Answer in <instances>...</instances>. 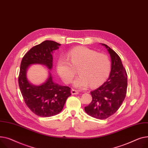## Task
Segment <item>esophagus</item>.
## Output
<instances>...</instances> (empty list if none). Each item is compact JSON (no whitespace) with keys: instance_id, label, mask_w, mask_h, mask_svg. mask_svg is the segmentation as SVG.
Returning <instances> with one entry per match:
<instances>
[{"instance_id":"1","label":"esophagus","mask_w":148,"mask_h":148,"mask_svg":"<svg viewBox=\"0 0 148 148\" xmlns=\"http://www.w3.org/2000/svg\"><path fill=\"white\" fill-rule=\"evenodd\" d=\"M71 94L72 95H75V94H79V92H78V91L76 90H74V89H72L71 90Z\"/></svg>"}]
</instances>
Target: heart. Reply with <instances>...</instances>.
I'll list each match as a JSON object with an SVG mask.
<instances>
[{"label": "heart", "mask_w": 148, "mask_h": 148, "mask_svg": "<svg viewBox=\"0 0 148 148\" xmlns=\"http://www.w3.org/2000/svg\"><path fill=\"white\" fill-rule=\"evenodd\" d=\"M68 59L59 58L57 71L62 80L66 84L71 83L75 75V68L79 67L80 75L75 78L73 85L79 89H85L90 85L95 87L101 84L109 74L110 62L109 57L102 53L85 47L72 49L67 53Z\"/></svg>", "instance_id": "obj_1"}]
</instances>
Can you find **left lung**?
Instances as JSON below:
<instances>
[{"label": "left lung", "mask_w": 148, "mask_h": 148, "mask_svg": "<svg viewBox=\"0 0 148 148\" xmlns=\"http://www.w3.org/2000/svg\"><path fill=\"white\" fill-rule=\"evenodd\" d=\"M101 45L107 49L110 57V73L105 83L91 92L92 101L84 110L93 118L105 119L114 115L125 99L127 75L119 56L107 45Z\"/></svg>", "instance_id": "obj_1"}]
</instances>
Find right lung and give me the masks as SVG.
Returning a JSON list of instances; mask_svg holds the SVG:
<instances>
[{
  "label": "right lung",
  "instance_id": "obj_1",
  "mask_svg": "<svg viewBox=\"0 0 148 148\" xmlns=\"http://www.w3.org/2000/svg\"><path fill=\"white\" fill-rule=\"evenodd\" d=\"M60 45L53 40L43 41L32 48L24 55L21 63L18 84L21 94L29 108L41 117L59 114L71 95V88L56 83L49 71L53 68V53ZM36 64L45 65L49 69L48 78L39 86L32 84L27 76L29 66Z\"/></svg>",
  "mask_w": 148,
  "mask_h": 148
}]
</instances>
